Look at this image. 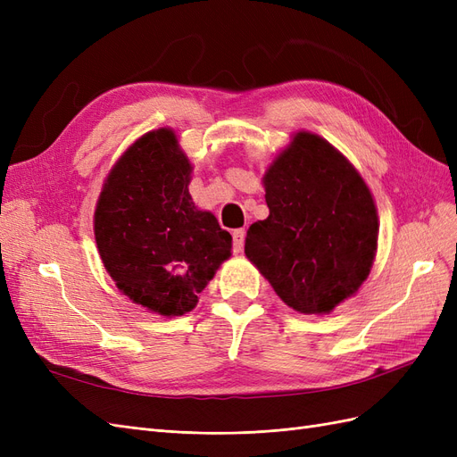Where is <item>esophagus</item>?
I'll return each instance as SVG.
<instances>
[{
  "mask_svg": "<svg viewBox=\"0 0 457 457\" xmlns=\"http://www.w3.org/2000/svg\"><path fill=\"white\" fill-rule=\"evenodd\" d=\"M244 240H245V230L238 228L232 232V252L234 253H240L242 247H244Z\"/></svg>",
  "mask_w": 457,
  "mask_h": 457,
  "instance_id": "esophagus-1",
  "label": "esophagus"
}]
</instances>
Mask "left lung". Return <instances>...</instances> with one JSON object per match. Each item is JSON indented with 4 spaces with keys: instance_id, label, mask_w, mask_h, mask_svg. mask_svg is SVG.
Masks as SVG:
<instances>
[{
    "instance_id": "1",
    "label": "left lung",
    "mask_w": 457,
    "mask_h": 457,
    "mask_svg": "<svg viewBox=\"0 0 457 457\" xmlns=\"http://www.w3.org/2000/svg\"><path fill=\"white\" fill-rule=\"evenodd\" d=\"M265 181L269 217L247 230L245 255L299 312H329L368 278L378 212L362 177L318 135L301 131Z\"/></svg>"
}]
</instances>
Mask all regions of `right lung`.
Listing matches in <instances>:
<instances>
[{
	"label": "right lung",
	"instance_id": "obj_1",
	"mask_svg": "<svg viewBox=\"0 0 457 457\" xmlns=\"http://www.w3.org/2000/svg\"><path fill=\"white\" fill-rule=\"evenodd\" d=\"M190 170L173 131H150L110 171L95 210L108 274L129 299L162 316L195 309L230 257V234L188 195Z\"/></svg>",
	"mask_w": 457,
	"mask_h": 457
}]
</instances>
